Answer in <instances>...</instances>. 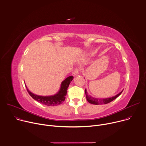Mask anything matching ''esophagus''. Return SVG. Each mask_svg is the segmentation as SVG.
Listing matches in <instances>:
<instances>
[{"label":"esophagus","instance_id":"esophagus-1","mask_svg":"<svg viewBox=\"0 0 146 146\" xmlns=\"http://www.w3.org/2000/svg\"><path fill=\"white\" fill-rule=\"evenodd\" d=\"M79 74V71L77 69H76L74 70V72L73 73V75L74 76H77L78 74Z\"/></svg>","mask_w":146,"mask_h":146}]
</instances>
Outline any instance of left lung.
<instances>
[{
  "mask_svg": "<svg viewBox=\"0 0 146 146\" xmlns=\"http://www.w3.org/2000/svg\"><path fill=\"white\" fill-rule=\"evenodd\" d=\"M123 90L120 92L119 94H117L115 96H112V97H110V98H103V99H101V98H94L90 95H88L87 91V90L86 89L85 90V94L86 95V98H87V101L91 103V104H93V105H104V104H107V103H109L110 102H111V101L114 100V99H115L118 96H119L121 95V94Z\"/></svg>",
  "mask_w": 146,
  "mask_h": 146,
  "instance_id": "1",
  "label": "left lung"
}]
</instances>
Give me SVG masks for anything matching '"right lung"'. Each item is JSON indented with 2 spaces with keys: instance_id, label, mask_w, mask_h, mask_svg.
<instances>
[{
  "instance_id": "add662e5",
  "label": "right lung",
  "mask_w": 146,
  "mask_h": 146,
  "mask_svg": "<svg viewBox=\"0 0 146 146\" xmlns=\"http://www.w3.org/2000/svg\"><path fill=\"white\" fill-rule=\"evenodd\" d=\"M73 80V76H69L61 82L60 87L58 92L51 96H40L31 92L26 87L27 91L31 96L38 102L47 106H55L60 105L65 100L67 94L68 88L70 82Z\"/></svg>"
}]
</instances>
